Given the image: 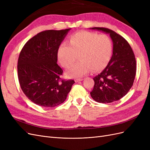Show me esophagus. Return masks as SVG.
Returning a JSON list of instances; mask_svg holds the SVG:
<instances>
[{
  "label": "esophagus",
  "mask_w": 150,
  "mask_h": 150,
  "mask_svg": "<svg viewBox=\"0 0 150 150\" xmlns=\"http://www.w3.org/2000/svg\"><path fill=\"white\" fill-rule=\"evenodd\" d=\"M83 78H79V79H76L75 81L77 83V82H79V81H83Z\"/></svg>",
  "instance_id": "esophagus-1"
}]
</instances>
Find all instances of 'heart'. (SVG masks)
Returning <instances> with one entry per match:
<instances>
[{"instance_id":"obj_1","label":"heart","mask_w":150,"mask_h":150,"mask_svg":"<svg viewBox=\"0 0 150 150\" xmlns=\"http://www.w3.org/2000/svg\"><path fill=\"white\" fill-rule=\"evenodd\" d=\"M113 52V42L106 34L81 31L70 36L69 44L62 42L57 51L58 59L62 66L68 67L78 58L80 61L72 64L67 75L79 78L92 69L101 71L110 62Z\"/></svg>"}]
</instances>
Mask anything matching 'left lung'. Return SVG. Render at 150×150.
Returning <instances> with one entry per match:
<instances>
[{
  "mask_svg": "<svg viewBox=\"0 0 150 150\" xmlns=\"http://www.w3.org/2000/svg\"><path fill=\"white\" fill-rule=\"evenodd\" d=\"M92 29L110 34L113 52L106 67L93 78L94 85L90 94L98 103H112L125 96L133 86L137 72L134 54L128 41L116 32L105 28Z\"/></svg>",
  "mask_w": 150,
  "mask_h": 150,
  "instance_id": "obj_1",
  "label": "left lung"
}]
</instances>
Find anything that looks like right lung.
Returning <instances> with one entry per match:
<instances>
[{
    "label": "right lung",
    "instance_id": "1",
    "mask_svg": "<svg viewBox=\"0 0 150 150\" xmlns=\"http://www.w3.org/2000/svg\"><path fill=\"white\" fill-rule=\"evenodd\" d=\"M69 30L40 32L25 44L20 52L17 73L21 89L40 106L59 105L75 83L61 78L63 71L57 64L59 47Z\"/></svg>",
    "mask_w": 150,
    "mask_h": 150
}]
</instances>
